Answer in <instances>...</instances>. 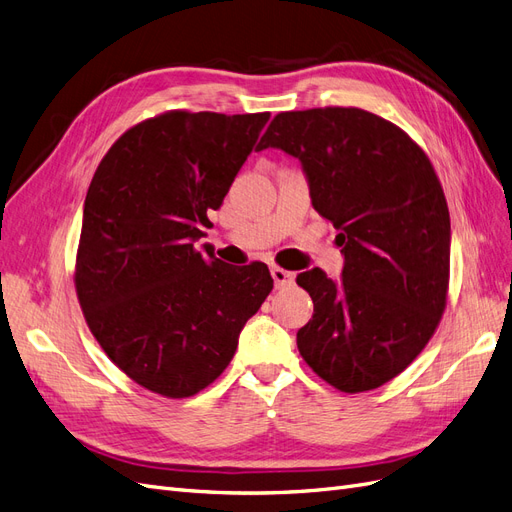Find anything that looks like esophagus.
I'll use <instances>...</instances> for the list:
<instances>
[{"mask_svg":"<svg viewBox=\"0 0 512 512\" xmlns=\"http://www.w3.org/2000/svg\"><path fill=\"white\" fill-rule=\"evenodd\" d=\"M271 275H273V282H275V288H286L294 282V273L282 269V267H273L271 269Z\"/></svg>","mask_w":512,"mask_h":512,"instance_id":"obj_1","label":"esophagus"}]
</instances>
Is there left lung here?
Wrapping results in <instances>:
<instances>
[{
	"instance_id": "8db88e82",
	"label": "left lung",
	"mask_w": 512,
	"mask_h": 512,
	"mask_svg": "<svg viewBox=\"0 0 512 512\" xmlns=\"http://www.w3.org/2000/svg\"><path fill=\"white\" fill-rule=\"evenodd\" d=\"M267 147L299 158L344 247L339 282L318 267L297 275L314 301L299 352L337 391L378 389L421 354L446 307L451 218L436 170L404 130L354 106L275 115Z\"/></svg>"
}]
</instances>
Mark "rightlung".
Returning <instances> with one entry per match:
<instances>
[{"label":"right lung","mask_w":512,"mask_h":512,"mask_svg":"<svg viewBox=\"0 0 512 512\" xmlns=\"http://www.w3.org/2000/svg\"><path fill=\"white\" fill-rule=\"evenodd\" d=\"M269 117L166 111L123 132L89 183L76 297L108 359L151 393L207 389L273 288L265 262L196 247Z\"/></svg>","instance_id":"right-lung-1"}]
</instances>
